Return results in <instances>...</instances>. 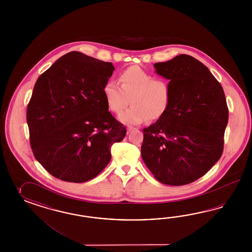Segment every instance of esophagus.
I'll return each mask as SVG.
<instances>
[{
    "mask_svg": "<svg viewBox=\"0 0 252 252\" xmlns=\"http://www.w3.org/2000/svg\"><path fill=\"white\" fill-rule=\"evenodd\" d=\"M134 129H135L134 127H132V126H128V127H127V133H129V132L133 131Z\"/></svg>",
    "mask_w": 252,
    "mask_h": 252,
    "instance_id": "34e87169",
    "label": "esophagus"
}]
</instances>
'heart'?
Returning <instances> with one entry per match:
<instances>
[{
    "mask_svg": "<svg viewBox=\"0 0 252 252\" xmlns=\"http://www.w3.org/2000/svg\"><path fill=\"white\" fill-rule=\"evenodd\" d=\"M121 86L109 80L103 86V95L109 109L120 114L129 104L132 106L119 115V120L126 125H139L149 118L160 119L171 102L172 90L169 81L134 65L125 69L119 75Z\"/></svg>",
    "mask_w": 252,
    "mask_h": 252,
    "instance_id": "obj_1",
    "label": "heart"
}]
</instances>
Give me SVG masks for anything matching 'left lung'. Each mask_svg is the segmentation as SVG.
<instances>
[{
    "instance_id": "left-lung-1",
    "label": "left lung",
    "mask_w": 252,
    "mask_h": 252,
    "mask_svg": "<svg viewBox=\"0 0 252 252\" xmlns=\"http://www.w3.org/2000/svg\"><path fill=\"white\" fill-rule=\"evenodd\" d=\"M169 80L170 105L144 128L141 157L160 183L183 186L204 176L221 158L228 108L221 84L187 54L153 64Z\"/></svg>"
}]
</instances>
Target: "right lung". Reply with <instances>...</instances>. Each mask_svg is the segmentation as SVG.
<instances>
[{
    "instance_id": "1",
    "label": "right lung",
    "mask_w": 252,
    "mask_h": 252,
    "mask_svg": "<svg viewBox=\"0 0 252 252\" xmlns=\"http://www.w3.org/2000/svg\"><path fill=\"white\" fill-rule=\"evenodd\" d=\"M114 71L112 63L71 52L38 76L27 122L33 154L54 177L73 183L96 177L126 136L102 92Z\"/></svg>"
}]
</instances>
